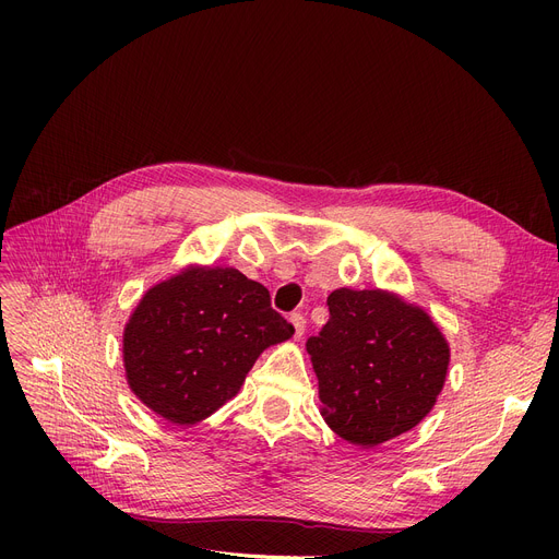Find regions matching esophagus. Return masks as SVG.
Instances as JSON below:
<instances>
[{"label":"esophagus","mask_w":559,"mask_h":559,"mask_svg":"<svg viewBox=\"0 0 559 559\" xmlns=\"http://www.w3.org/2000/svg\"><path fill=\"white\" fill-rule=\"evenodd\" d=\"M289 321H292V326H295V337L301 340L306 333V317L301 312H295L289 317Z\"/></svg>","instance_id":"1"}]
</instances>
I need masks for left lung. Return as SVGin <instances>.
Here are the masks:
<instances>
[{
	"mask_svg": "<svg viewBox=\"0 0 559 559\" xmlns=\"http://www.w3.org/2000/svg\"><path fill=\"white\" fill-rule=\"evenodd\" d=\"M306 342L319 413L346 442L373 449L413 430L447 383L451 348L432 317L388 289L340 287Z\"/></svg>",
	"mask_w": 559,
	"mask_h": 559,
	"instance_id": "1",
	"label": "left lung"
}]
</instances>
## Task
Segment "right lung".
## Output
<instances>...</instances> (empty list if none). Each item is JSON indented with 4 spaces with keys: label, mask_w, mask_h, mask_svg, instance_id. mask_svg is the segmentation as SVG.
Returning <instances> with one entry per match:
<instances>
[{
    "label": "right lung",
    "mask_w": 559,
    "mask_h": 559,
    "mask_svg": "<svg viewBox=\"0 0 559 559\" xmlns=\"http://www.w3.org/2000/svg\"><path fill=\"white\" fill-rule=\"evenodd\" d=\"M295 335L264 285L188 264L142 295L122 335L131 392L165 421L194 426L240 392L264 348Z\"/></svg>",
    "instance_id": "obj_1"
}]
</instances>
